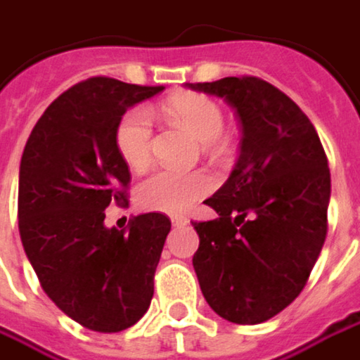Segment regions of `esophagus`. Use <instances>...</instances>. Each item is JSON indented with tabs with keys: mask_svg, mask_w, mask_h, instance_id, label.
<instances>
[{
	"mask_svg": "<svg viewBox=\"0 0 360 360\" xmlns=\"http://www.w3.org/2000/svg\"><path fill=\"white\" fill-rule=\"evenodd\" d=\"M171 222H173V226L181 228V226H187V224H189V220H187V218H183V216H175V218H173Z\"/></svg>",
	"mask_w": 360,
	"mask_h": 360,
	"instance_id": "1",
	"label": "esophagus"
}]
</instances>
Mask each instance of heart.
Wrapping results in <instances>:
<instances>
[{
  "label": "heart",
  "mask_w": 360,
  "mask_h": 360,
  "mask_svg": "<svg viewBox=\"0 0 360 360\" xmlns=\"http://www.w3.org/2000/svg\"><path fill=\"white\" fill-rule=\"evenodd\" d=\"M162 114L183 130L201 140L212 142L222 134V108L207 96L201 94H179L173 96L165 105ZM153 124L142 108L126 112L117 122L116 148L122 160L142 171L150 162ZM212 189V181L203 173H179L160 169L148 175L138 185V203L148 212L162 214H185Z\"/></svg>",
  "instance_id": "b5f03b06"
}]
</instances>
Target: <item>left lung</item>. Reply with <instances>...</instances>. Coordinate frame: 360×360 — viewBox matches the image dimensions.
Returning <instances> with one entry per match:
<instances>
[{
  "label": "left lung",
  "mask_w": 360,
  "mask_h": 360,
  "mask_svg": "<svg viewBox=\"0 0 360 360\" xmlns=\"http://www.w3.org/2000/svg\"><path fill=\"white\" fill-rule=\"evenodd\" d=\"M224 97L240 122V157L193 222V269L210 307L234 324H261L306 287L328 232L330 169L309 117L259 77L187 83Z\"/></svg>",
  "instance_id": "8db88e82"
}]
</instances>
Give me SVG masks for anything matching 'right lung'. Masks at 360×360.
<instances>
[{
  "instance_id": "add662e5",
  "label": "right lung",
  "mask_w": 360,
  "mask_h": 360,
  "mask_svg": "<svg viewBox=\"0 0 360 360\" xmlns=\"http://www.w3.org/2000/svg\"><path fill=\"white\" fill-rule=\"evenodd\" d=\"M162 89L110 77L81 81L46 108L22 155L18 226L26 257L54 306L96 332L134 326L155 293L171 220L140 214L128 232L103 220L110 203L128 200L117 122Z\"/></svg>"
}]
</instances>
